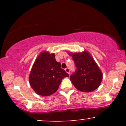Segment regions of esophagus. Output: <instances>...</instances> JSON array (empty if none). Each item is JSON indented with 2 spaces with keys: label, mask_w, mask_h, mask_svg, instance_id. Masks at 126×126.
Returning <instances> with one entry per match:
<instances>
[{
  "label": "esophagus",
  "mask_w": 126,
  "mask_h": 126,
  "mask_svg": "<svg viewBox=\"0 0 126 126\" xmlns=\"http://www.w3.org/2000/svg\"><path fill=\"white\" fill-rule=\"evenodd\" d=\"M65 72H66L67 73H68L69 75H70V70H69V68H66V69H65Z\"/></svg>",
  "instance_id": "1"
}]
</instances>
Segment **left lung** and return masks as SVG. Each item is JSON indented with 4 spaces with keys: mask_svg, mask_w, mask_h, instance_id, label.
<instances>
[{
    "mask_svg": "<svg viewBox=\"0 0 126 126\" xmlns=\"http://www.w3.org/2000/svg\"><path fill=\"white\" fill-rule=\"evenodd\" d=\"M75 62L76 70L70 76V80L76 88L84 92H92L99 88L103 74L88 51L69 53Z\"/></svg>",
    "mask_w": 126,
    "mask_h": 126,
    "instance_id": "8db88e82",
    "label": "left lung"
}]
</instances>
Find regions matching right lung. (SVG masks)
<instances>
[{"label":"right lung","instance_id":"add662e5","mask_svg":"<svg viewBox=\"0 0 126 126\" xmlns=\"http://www.w3.org/2000/svg\"><path fill=\"white\" fill-rule=\"evenodd\" d=\"M69 75L56 61L54 53L42 51L36 58L29 75L33 90L41 96H48L56 92L64 77Z\"/></svg>","mask_w":126,"mask_h":126}]
</instances>
